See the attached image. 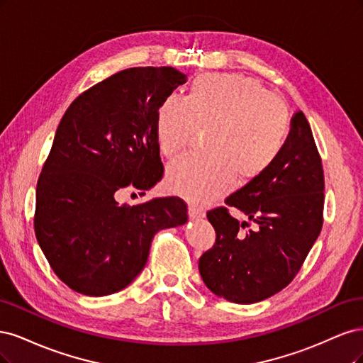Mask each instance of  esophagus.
Returning a JSON list of instances; mask_svg holds the SVG:
<instances>
[{"instance_id": "esophagus-1", "label": "esophagus", "mask_w": 363, "mask_h": 363, "mask_svg": "<svg viewBox=\"0 0 363 363\" xmlns=\"http://www.w3.org/2000/svg\"><path fill=\"white\" fill-rule=\"evenodd\" d=\"M189 216H190L191 220H201V218L205 217V211H203L202 208L190 205V206H189Z\"/></svg>"}]
</instances>
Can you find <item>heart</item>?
<instances>
[{"label": "heart", "instance_id": "obj_1", "mask_svg": "<svg viewBox=\"0 0 363 363\" xmlns=\"http://www.w3.org/2000/svg\"><path fill=\"white\" fill-rule=\"evenodd\" d=\"M206 131V155L186 157L167 170V189L191 202L206 203L225 194L237 178L250 182L270 169L284 150L289 114L256 79L237 74H203L185 98L170 95L157 110L160 152L177 158Z\"/></svg>", "mask_w": 363, "mask_h": 363}]
</instances>
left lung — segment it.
<instances>
[{"mask_svg":"<svg viewBox=\"0 0 363 363\" xmlns=\"http://www.w3.org/2000/svg\"><path fill=\"white\" fill-rule=\"evenodd\" d=\"M225 203L253 220V230L218 206L206 213L216 244L199 259V272L216 296L250 305L274 296L296 277L323 228L324 173L305 114L291 119L284 150L258 179Z\"/></svg>","mask_w":363,"mask_h":363,"instance_id":"left-lung-1","label":"left lung"}]
</instances>
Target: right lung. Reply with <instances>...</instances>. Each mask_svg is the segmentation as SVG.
I'll list each match as a JSON object with an SVG mask.
<instances>
[{
  "instance_id": "1",
  "label": "right lung",
  "mask_w": 363,
  "mask_h": 363,
  "mask_svg": "<svg viewBox=\"0 0 363 363\" xmlns=\"http://www.w3.org/2000/svg\"><path fill=\"white\" fill-rule=\"evenodd\" d=\"M185 81L170 66L125 69L81 93L57 128L38 181L34 232L54 273L79 294L126 288L155 233L189 220L177 196L116 201L125 189L145 194L161 181L157 110Z\"/></svg>"
}]
</instances>
